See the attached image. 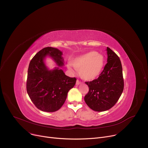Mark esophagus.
Instances as JSON below:
<instances>
[{
    "mask_svg": "<svg viewBox=\"0 0 148 148\" xmlns=\"http://www.w3.org/2000/svg\"><path fill=\"white\" fill-rule=\"evenodd\" d=\"M81 83H82V82H81L80 80H77V82H76V85H79V84H81Z\"/></svg>",
    "mask_w": 148,
    "mask_h": 148,
    "instance_id": "esophagus-1",
    "label": "esophagus"
}]
</instances>
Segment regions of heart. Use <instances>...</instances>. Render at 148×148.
<instances>
[{"instance_id": "b5f03b06", "label": "heart", "mask_w": 148, "mask_h": 148, "mask_svg": "<svg viewBox=\"0 0 148 148\" xmlns=\"http://www.w3.org/2000/svg\"><path fill=\"white\" fill-rule=\"evenodd\" d=\"M104 63L105 60L102 54L94 51L77 57L73 62L74 68L79 71L82 78L87 81L97 78L103 71Z\"/></svg>"}]
</instances>
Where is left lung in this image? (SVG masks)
<instances>
[{
    "label": "left lung",
    "instance_id": "left-lung-1",
    "mask_svg": "<svg viewBox=\"0 0 148 148\" xmlns=\"http://www.w3.org/2000/svg\"><path fill=\"white\" fill-rule=\"evenodd\" d=\"M107 63L98 78L85 82L89 86L85 103L96 112L106 111L114 106L124 87L121 60L110 48H107Z\"/></svg>",
    "mask_w": 148,
    "mask_h": 148
}]
</instances>
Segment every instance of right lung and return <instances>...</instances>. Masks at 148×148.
I'll return each instance as SVG.
<instances>
[{"instance_id":"obj_1","label":"right lung","mask_w":148,"mask_h":148,"mask_svg":"<svg viewBox=\"0 0 148 148\" xmlns=\"http://www.w3.org/2000/svg\"><path fill=\"white\" fill-rule=\"evenodd\" d=\"M49 55L58 67L49 70L43 60ZM62 52L58 49L45 47L30 60L27 71L26 89L31 101L40 110L53 112L64 104L68 91L76 82L75 77H69L59 67L64 66Z\"/></svg>"}]
</instances>
